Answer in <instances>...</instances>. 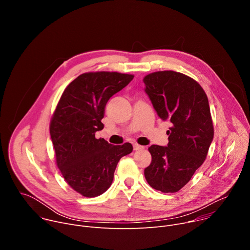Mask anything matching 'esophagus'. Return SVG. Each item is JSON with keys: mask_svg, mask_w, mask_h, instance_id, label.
<instances>
[{"mask_svg": "<svg viewBox=\"0 0 250 250\" xmlns=\"http://www.w3.org/2000/svg\"><path fill=\"white\" fill-rule=\"evenodd\" d=\"M145 148V146H139V145H133V150H140V149H144Z\"/></svg>", "mask_w": 250, "mask_h": 250, "instance_id": "34e87169", "label": "esophagus"}]
</instances>
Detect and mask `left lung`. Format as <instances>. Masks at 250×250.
I'll list each match as a JSON object with an SVG mask.
<instances>
[{"label":"left lung","mask_w":250,"mask_h":250,"mask_svg":"<svg viewBox=\"0 0 250 250\" xmlns=\"http://www.w3.org/2000/svg\"><path fill=\"white\" fill-rule=\"evenodd\" d=\"M145 92L158 117L172 126L166 146H151V163L145 169L147 183L163 193L183 188L205 161L213 138L208 97L192 78L174 71L145 77Z\"/></svg>","instance_id":"8db88e82"}]
</instances>
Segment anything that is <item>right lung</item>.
Masks as SVG:
<instances>
[{"label":"right lung","instance_id":"right-lung-1","mask_svg":"<svg viewBox=\"0 0 250 250\" xmlns=\"http://www.w3.org/2000/svg\"><path fill=\"white\" fill-rule=\"evenodd\" d=\"M133 75L118 72L84 73L64 90L50 123L56 163L64 179L84 197L102 195L110 188L120 159L132 151L129 142L113 146L95 133L111 97Z\"/></svg>","mask_w":250,"mask_h":250}]
</instances>
